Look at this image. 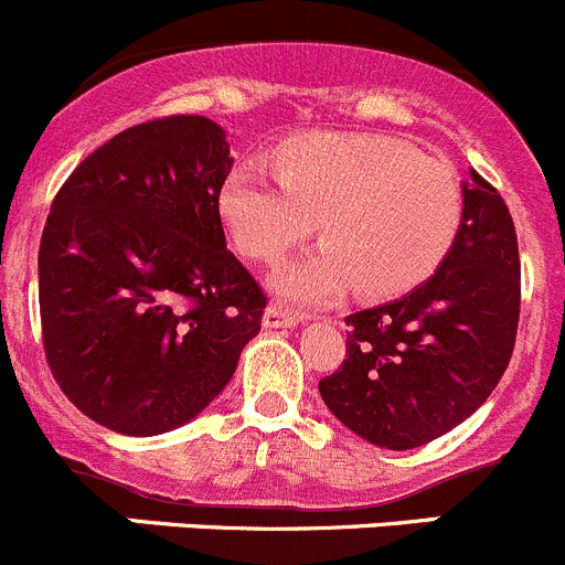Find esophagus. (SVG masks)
I'll use <instances>...</instances> for the list:
<instances>
[{
  "label": "esophagus",
  "instance_id": "esophagus-1",
  "mask_svg": "<svg viewBox=\"0 0 565 565\" xmlns=\"http://www.w3.org/2000/svg\"><path fill=\"white\" fill-rule=\"evenodd\" d=\"M301 321L299 312L285 310L280 305H269L264 312V327L266 329H294Z\"/></svg>",
  "mask_w": 565,
  "mask_h": 565
}]
</instances>
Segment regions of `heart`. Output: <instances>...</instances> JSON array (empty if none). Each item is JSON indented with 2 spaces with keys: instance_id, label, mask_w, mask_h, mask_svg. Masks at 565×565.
<instances>
[{
  "instance_id": "b5f03b06",
  "label": "heart",
  "mask_w": 565,
  "mask_h": 565,
  "mask_svg": "<svg viewBox=\"0 0 565 565\" xmlns=\"http://www.w3.org/2000/svg\"><path fill=\"white\" fill-rule=\"evenodd\" d=\"M216 203L236 249L253 260L282 258L318 222L321 247L271 280L296 305H327L354 282L365 296L406 294L443 264L461 222L454 172L379 134L285 139L275 170L242 161Z\"/></svg>"
}]
</instances>
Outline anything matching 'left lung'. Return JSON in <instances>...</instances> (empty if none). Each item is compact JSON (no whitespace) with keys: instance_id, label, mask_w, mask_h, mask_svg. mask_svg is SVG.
<instances>
[{"instance_id":"left-lung-1","label":"left lung","mask_w":565,"mask_h":565,"mask_svg":"<svg viewBox=\"0 0 565 565\" xmlns=\"http://www.w3.org/2000/svg\"><path fill=\"white\" fill-rule=\"evenodd\" d=\"M443 264L401 299L345 318V360L321 379L334 417L387 450H412L465 423L511 362L519 247L505 200L470 172Z\"/></svg>"}]
</instances>
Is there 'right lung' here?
Wrapping results in <instances>:
<instances>
[{"instance_id": "obj_1", "label": "right lung", "mask_w": 565, "mask_h": 565, "mask_svg": "<svg viewBox=\"0 0 565 565\" xmlns=\"http://www.w3.org/2000/svg\"><path fill=\"white\" fill-rule=\"evenodd\" d=\"M214 120L172 115L93 150L52 203L38 253L43 349L104 428L156 437L198 417L260 332L266 296L227 249Z\"/></svg>"}]
</instances>
